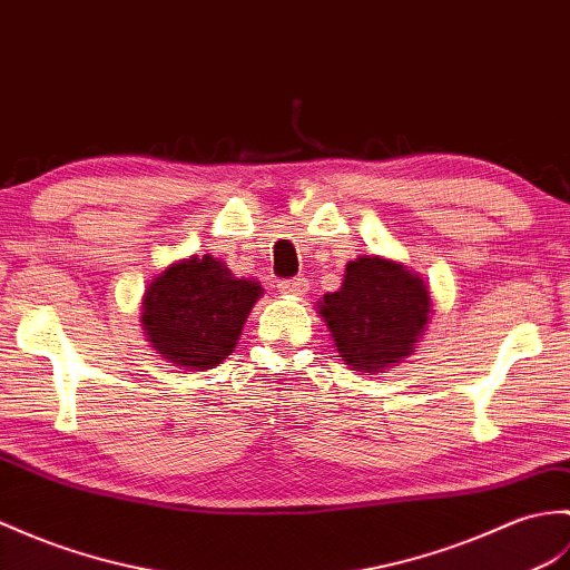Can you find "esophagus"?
Wrapping results in <instances>:
<instances>
[{"label": "esophagus", "mask_w": 570, "mask_h": 570, "mask_svg": "<svg viewBox=\"0 0 570 570\" xmlns=\"http://www.w3.org/2000/svg\"><path fill=\"white\" fill-rule=\"evenodd\" d=\"M276 286H279V291L286 296H303L308 291V282L301 279V276L298 279H282Z\"/></svg>", "instance_id": "1"}]
</instances>
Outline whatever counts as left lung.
Listing matches in <instances>:
<instances>
[{
  "label": "left lung",
  "instance_id": "left-lung-1",
  "mask_svg": "<svg viewBox=\"0 0 570 570\" xmlns=\"http://www.w3.org/2000/svg\"><path fill=\"white\" fill-rule=\"evenodd\" d=\"M430 311L425 282L403 264L376 255L350 262L340 291L325 294L317 306L342 362L364 374L407 360L425 333Z\"/></svg>",
  "mask_w": 570,
  "mask_h": 570
}]
</instances>
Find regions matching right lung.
Returning <instances> with one entry per match:
<instances>
[{
  "label": "right lung",
  "instance_id": "add662e5",
  "mask_svg": "<svg viewBox=\"0 0 570 570\" xmlns=\"http://www.w3.org/2000/svg\"><path fill=\"white\" fill-rule=\"evenodd\" d=\"M262 286L237 279L210 255L179 259L142 296V330L163 360L204 372L235 350Z\"/></svg>",
  "mask_w": 570,
  "mask_h": 570
}]
</instances>
